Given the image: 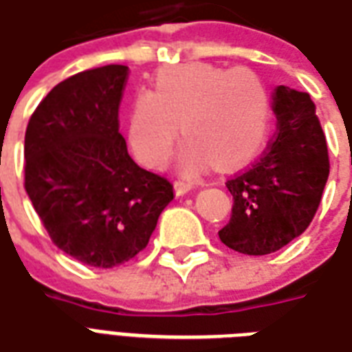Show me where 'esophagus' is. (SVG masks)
<instances>
[{
  "label": "esophagus",
  "instance_id": "1",
  "mask_svg": "<svg viewBox=\"0 0 352 352\" xmlns=\"http://www.w3.org/2000/svg\"><path fill=\"white\" fill-rule=\"evenodd\" d=\"M191 189H192L191 184H186V182H176V184H174V191H176V195H178V197L186 195V192H189Z\"/></svg>",
  "mask_w": 352,
  "mask_h": 352
}]
</instances>
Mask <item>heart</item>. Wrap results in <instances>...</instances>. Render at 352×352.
<instances>
[{"label":"heart","mask_w":352,"mask_h":352,"mask_svg":"<svg viewBox=\"0 0 352 352\" xmlns=\"http://www.w3.org/2000/svg\"><path fill=\"white\" fill-rule=\"evenodd\" d=\"M182 133L179 165L198 173L210 161L237 166L263 146L271 100L263 79L250 68L206 63L170 66L155 76L154 92L139 91L129 116V142L148 166H161Z\"/></svg>","instance_id":"b5f03b06"}]
</instances>
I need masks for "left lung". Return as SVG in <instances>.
<instances>
[{"mask_svg": "<svg viewBox=\"0 0 352 352\" xmlns=\"http://www.w3.org/2000/svg\"><path fill=\"white\" fill-rule=\"evenodd\" d=\"M276 133L263 157L226 182L234 197L226 247L248 256L276 252L310 226L329 179V150L308 92L278 85Z\"/></svg>", "mask_w": 352, "mask_h": 352, "instance_id": "obj_1", "label": "left lung"}]
</instances>
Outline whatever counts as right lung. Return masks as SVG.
Instances as JSON below:
<instances>
[{
  "label": "right lung",
  "instance_id": "right-lung-1",
  "mask_svg": "<svg viewBox=\"0 0 352 352\" xmlns=\"http://www.w3.org/2000/svg\"><path fill=\"white\" fill-rule=\"evenodd\" d=\"M129 68L107 65L60 81L25 129V191L57 247L111 269L148 245L170 182L128 154L118 107Z\"/></svg>",
  "mask_w": 352,
  "mask_h": 352
}]
</instances>
